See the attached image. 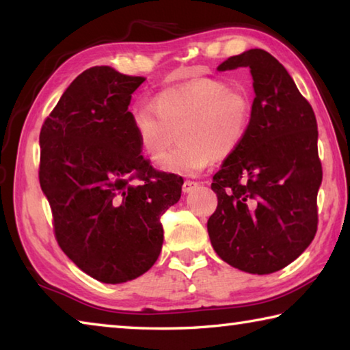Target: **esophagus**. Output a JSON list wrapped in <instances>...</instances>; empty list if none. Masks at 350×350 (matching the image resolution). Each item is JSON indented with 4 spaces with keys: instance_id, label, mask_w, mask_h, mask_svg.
<instances>
[{
    "instance_id": "obj_1",
    "label": "esophagus",
    "mask_w": 350,
    "mask_h": 350,
    "mask_svg": "<svg viewBox=\"0 0 350 350\" xmlns=\"http://www.w3.org/2000/svg\"><path fill=\"white\" fill-rule=\"evenodd\" d=\"M198 185H199V182H196V180H185V182H183V185H182V191L189 193V191H193V189L196 188Z\"/></svg>"
}]
</instances>
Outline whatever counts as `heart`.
<instances>
[{"instance_id":"heart-1","label":"heart","mask_w":350,"mask_h":350,"mask_svg":"<svg viewBox=\"0 0 350 350\" xmlns=\"http://www.w3.org/2000/svg\"><path fill=\"white\" fill-rule=\"evenodd\" d=\"M247 94L216 79L171 88L150 106L134 111L133 122L142 151L154 165L167 162L179 133L183 142L165 170L196 174L210 159L221 161L238 150L250 126Z\"/></svg>"}]
</instances>
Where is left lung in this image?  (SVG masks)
Wrapping results in <instances>:
<instances>
[{
	"label": "left lung",
	"instance_id": "left-lung-1",
	"mask_svg": "<svg viewBox=\"0 0 350 350\" xmlns=\"http://www.w3.org/2000/svg\"><path fill=\"white\" fill-rule=\"evenodd\" d=\"M236 68H250L256 96L245 139L213 176L217 206L206 228L225 262L269 275L293 262L315 238L323 180L317 118L269 52L250 49L217 69Z\"/></svg>",
	"mask_w": 350,
	"mask_h": 350
}]
</instances>
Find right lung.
<instances>
[{
  "label": "right lung",
  "instance_id": "obj_1",
  "mask_svg": "<svg viewBox=\"0 0 350 350\" xmlns=\"http://www.w3.org/2000/svg\"><path fill=\"white\" fill-rule=\"evenodd\" d=\"M145 77L94 66L70 83L40 131V185L55 239L94 280L120 284L152 267L161 217L180 199L183 179L140 156L133 92Z\"/></svg>",
  "mask_w": 350,
  "mask_h": 350
}]
</instances>
